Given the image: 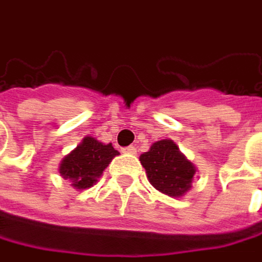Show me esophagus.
Masks as SVG:
<instances>
[{
  "label": "esophagus",
  "instance_id": "1",
  "mask_svg": "<svg viewBox=\"0 0 262 262\" xmlns=\"http://www.w3.org/2000/svg\"><path fill=\"white\" fill-rule=\"evenodd\" d=\"M123 152L124 154H136V148L133 146V145H130V146H126V148H123Z\"/></svg>",
  "mask_w": 262,
  "mask_h": 262
}]
</instances>
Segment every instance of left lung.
<instances>
[{"mask_svg": "<svg viewBox=\"0 0 262 262\" xmlns=\"http://www.w3.org/2000/svg\"><path fill=\"white\" fill-rule=\"evenodd\" d=\"M139 160L148 180L157 190L179 198L192 188L196 168L179 151V146L171 139L154 142L149 151L143 152Z\"/></svg>", "mask_w": 262, "mask_h": 262, "instance_id": "8db88e82", "label": "left lung"}]
</instances>
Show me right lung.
I'll list each match as a JSON object with an SVG mask.
<instances>
[{"label": "right lung", "instance_id": "obj_1", "mask_svg": "<svg viewBox=\"0 0 262 262\" xmlns=\"http://www.w3.org/2000/svg\"><path fill=\"white\" fill-rule=\"evenodd\" d=\"M116 155H119V151L111 143L105 145L92 136H86L72 152L64 157L58 170L63 179L72 182L73 188L83 190L97 183Z\"/></svg>", "mask_w": 262, "mask_h": 262}]
</instances>
